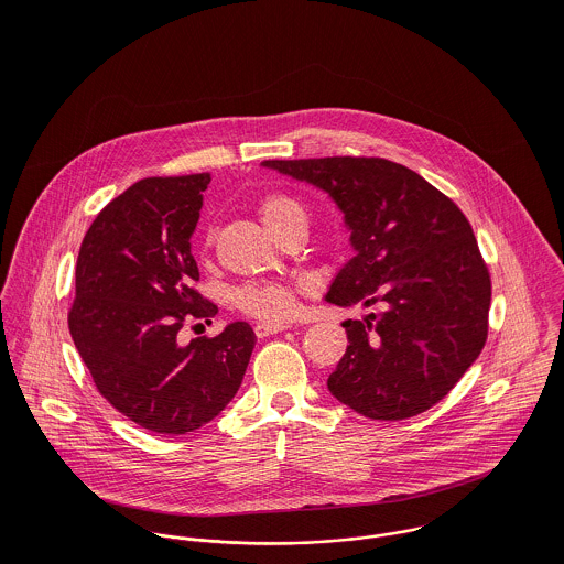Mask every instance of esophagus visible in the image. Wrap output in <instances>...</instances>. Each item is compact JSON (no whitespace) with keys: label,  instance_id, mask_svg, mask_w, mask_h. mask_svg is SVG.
Segmentation results:
<instances>
[{"label":"esophagus","instance_id":"1","mask_svg":"<svg viewBox=\"0 0 564 564\" xmlns=\"http://www.w3.org/2000/svg\"><path fill=\"white\" fill-rule=\"evenodd\" d=\"M289 327H291L289 323H256L253 332H256L258 338H267V336L278 334V332H284V329H289Z\"/></svg>","mask_w":564,"mask_h":564}]
</instances>
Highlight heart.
I'll list each match as a JSON object with an SVG mask.
<instances>
[{
  "label": "heart",
  "mask_w": 564,
  "mask_h": 564,
  "mask_svg": "<svg viewBox=\"0 0 564 564\" xmlns=\"http://www.w3.org/2000/svg\"><path fill=\"white\" fill-rule=\"evenodd\" d=\"M260 219L262 224L273 230L278 228L282 221H286L293 215H304V208L289 195H267L260 202ZM210 241V237H208ZM237 308H241L242 313L258 317V319H284L293 313L295 308V291L291 284L284 282H275V280H264V282H249L242 284L235 295H232Z\"/></svg>",
  "instance_id": "b5f03b06"
}]
</instances>
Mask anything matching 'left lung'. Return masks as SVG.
<instances>
[{
  "label": "left lung",
  "instance_id": "left-lung-1",
  "mask_svg": "<svg viewBox=\"0 0 564 564\" xmlns=\"http://www.w3.org/2000/svg\"><path fill=\"white\" fill-rule=\"evenodd\" d=\"M323 191L340 210L354 256L325 302L380 306L347 319V349L327 391L382 421L441 402L482 351L490 278L458 206L408 166L384 159L264 161Z\"/></svg>",
  "mask_w": 564,
  "mask_h": 564
}]
</instances>
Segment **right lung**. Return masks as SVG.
Returning <instances> with one entry per match:
<instances>
[{"label": "right lung", "mask_w": 564, "mask_h": 564, "mask_svg": "<svg viewBox=\"0 0 564 564\" xmlns=\"http://www.w3.org/2000/svg\"><path fill=\"white\" fill-rule=\"evenodd\" d=\"M208 184V173L132 184L97 215L78 253L76 349L110 405L156 434L213 421L235 400L256 345L245 322L215 338H177L184 323L219 311L193 289L191 237Z\"/></svg>", "instance_id": "right-lung-1"}]
</instances>
